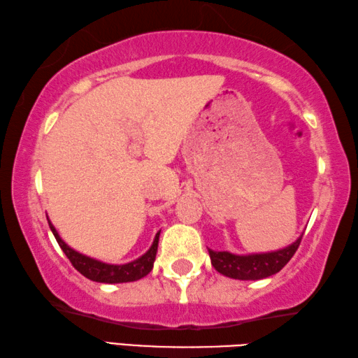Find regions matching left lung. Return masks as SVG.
Masks as SVG:
<instances>
[{
	"label": "left lung",
	"mask_w": 358,
	"mask_h": 358,
	"mask_svg": "<svg viewBox=\"0 0 358 358\" xmlns=\"http://www.w3.org/2000/svg\"><path fill=\"white\" fill-rule=\"evenodd\" d=\"M301 237L296 238L292 245L282 248V250L260 254H246V256H238V254H232L229 251L208 250L211 265L221 275L234 278V280H264V278L278 273L292 259L295 251L299 250Z\"/></svg>",
	"instance_id": "1"
}]
</instances>
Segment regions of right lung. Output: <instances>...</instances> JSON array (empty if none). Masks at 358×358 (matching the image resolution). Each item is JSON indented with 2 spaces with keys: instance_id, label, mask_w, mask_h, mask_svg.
<instances>
[{
  "instance_id": "add662e5",
  "label": "right lung",
  "mask_w": 358,
  "mask_h": 358,
  "mask_svg": "<svg viewBox=\"0 0 358 358\" xmlns=\"http://www.w3.org/2000/svg\"><path fill=\"white\" fill-rule=\"evenodd\" d=\"M48 221V217H47ZM48 226H50V230L55 235V238L58 241L59 248H62L63 252L66 254V257L71 260V264L74 265V268L77 271L88 278V280L96 281V282H106V284H117V282H131V281H137L141 278L147 276L151 268H153L155 259H156V251H157V241H159V234H156V237L153 240V245H151L150 250L143 254L142 257H138L136 260H132L129 264H123V265H113V264H106L101 262V260L92 259L88 256H83V254L77 252L76 250H72L68 245L64 243L59 237L57 229L53 227V224L48 221Z\"/></svg>"
}]
</instances>
